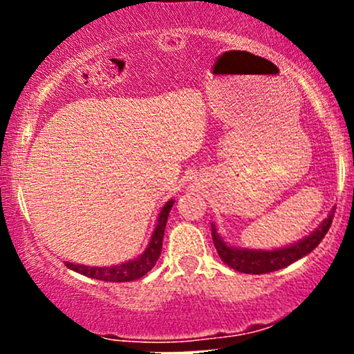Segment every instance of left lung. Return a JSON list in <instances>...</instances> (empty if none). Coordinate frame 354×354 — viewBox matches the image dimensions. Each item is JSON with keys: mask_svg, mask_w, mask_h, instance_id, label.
I'll list each match as a JSON object with an SVG mask.
<instances>
[{"mask_svg": "<svg viewBox=\"0 0 354 354\" xmlns=\"http://www.w3.org/2000/svg\"><path fill=\"white\" fill-rule=\"evenodd\" d=\"M333 216H335V211H331L330 216L321 223V226L315 231V233H311L310 236L301 239V241L296 243L293 246L283 248V250H236V248H231L226 245V243L219 238L216 228H214L213 225H211V234H213L214 248H216L223 263H226L230 268L239 271V273L263 274L290 266L291 263L298 261L299 258L311 253V251L319 245L321 239H323L324 234L328 233V230H330Z\"/></svg>", "mask_w": 354, "mask_h": 354, "instance_id": "left-lung-1", "label": "left lung"}]
</instances>
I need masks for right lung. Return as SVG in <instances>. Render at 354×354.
Returning a JSON list of instances; mask_svg holds the SVG:
<instances>
[{"instance_id":"right-lung-1","label":"right lung","mask_w":354,"mask_h":354,"mask_svg":"<svg viewBox=\"0 0 354 354\" xmlns=\"http://www.w3.org/2000/svg\"><path fill=\"white\" fill-rule=\"evenodd\" d=\"M174 201H168L161 209L160 218H158V225L153 231L151 241L149 246L140 258L133 259V261L123 263L118 266L109 268H95V266H83V265H73V263H64V266L70 270L76 271V273L88 276V278L101 279V281H111V283H124V281H135V279L141 278L148 273L154 266L156 259L161 254V246H163V234L166 228V221H168V214L173 208Z\"/></svg>"}]
</instances>
